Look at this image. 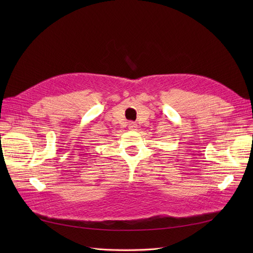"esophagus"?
<instances>
[{
	"mask_svg": "<svg viewBox=\"0 0 253 253\" xmlns=\"http://www.w3.org/2000/svg\"><path fill=\"white\" fill-rule=\"evenodd\" d=\"M128 129H129V131H135V129H137V125L135 124V122H129Z\"/></svg>",
	"mask_w": 253,
	"mask_h": 253,
	"instance_id": "1",
	"label": "esophagus"
}]
</instances>
